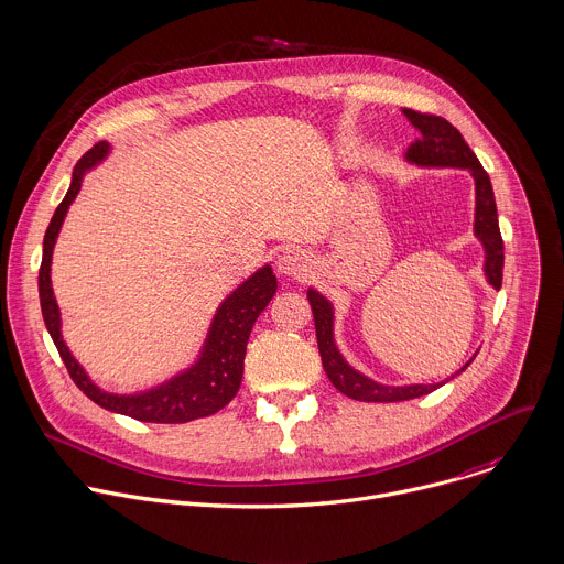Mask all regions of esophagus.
Instances as JSON below:
<instances>
[{
  "instance_id": "34e87169",
  "label": "esophagus",
  "mask_w": 564,
  "mask_h": 564,
  "mask_svg": "<svg viewBox=\"0 0 564 564\" xmlns=\"http://www.w3.org/2000/svg\"><path fill=\"white\" fill-rule=\"evenodd\" d=\"M278 271L291 278H304L311 271V260L300 249H289L278 258Z\"/></svg>"
}]
</instances>
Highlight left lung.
Masks as SVG:
<instances>
[{
	"label": "left lung",
	"instance_id": "1",
	"mask_svg": "<svg viewBox=\"0 0 564 564\" xmlns=\"http://www.w3.org/2000/svg\"><path fill=\"white\" fill-rule=\"evenodd\" d=\"M402 112L420 133V138L406 149V162L426 166V169H431V166L467 169L474 175V182H476L474 234L482 242V249H485L487 282L498 291L502 286L505 245H502V236H500V227H498L496 197H494V188H491V180H489L487 171L482 169L476 153L469 149V144L465 142V138L460 135V131L454 124H448L444 118L429 116V112H417L411 108H402ZM306 297L313 308L322 367H324L328 380L333 382V387L340 393H345L347 398H354L360 402H402V400H413V398L426 395L444 384V382H437V384L387 387V384H380V382L367 378L365 373L356 371L335 347L330 302L315 289H308ZM474 358L458 373H463L474 362Z\"/></svg>",
	"mask_w": 564,
	"mask_h": 564
}]
</instances>
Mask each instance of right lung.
I'll use <instances>...</instances> for the list:
<instances>
[{"label": "right lung", "instance_id": "add662e5", "mask_svg": "<svg viewBox=\"0 0 564 564\" xmlns=\"http://www.w3.org/2000/svg\"><path fill=\"white\" fill-rule=\"evenodd\" d=\"M108 151H110L108 142H97L90 151L82 155V160L73 169L70 188L62 199V204L57 206V210L53 213V219L46 229L44 256L40 267V302H42L44 324L77 389L84 391V395L90 398L101 409L122 413L142 422H160V424H180V422H191L197 417L213 415L236 398L242 382V373H245V356H247V343H249L251 328L258 315L267 308V304L275 295L278 280L269 264L256 271L249 280H245L227 300L219 304L195 365H191L182 373L173 376L171 380L149 391L133 393V395H118V393H108L99 389L86 376L79 362L73 358L62 337L59 306L55 302L53 286H51L53 249L62 229V221L68 213V206L73 204V199L82 188L84 173L95 164H99L108 155Z\"/></svg>", "mask_w": 564, "mask_h": 564}]
</instances>
